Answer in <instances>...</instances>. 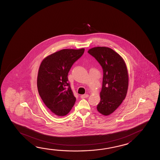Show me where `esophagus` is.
<instances>
[{
  "instance_id": "1",
  "label": "esophagus",
  "mask_w": 160,
  "mask_h": 160,
  "mask_svg": "<svg viewBox=\"0 0 160 160\" xmlns=\"http://www.w3.org/2000/svg\"><path fill=\"white\" fill-rule=\"evenodd\" d=\"M88 94H83V95H81V98L82 99L85 98H88Z\"/></svg>"
}]
</instances>
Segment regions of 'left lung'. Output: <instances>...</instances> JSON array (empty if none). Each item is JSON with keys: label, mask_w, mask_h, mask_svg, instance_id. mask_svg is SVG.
Returning a JSON list of instances; mask_svg holds the SVG:
<instances>
[{"label": "left lung", "mask_w": 160, "mask_h": 160, "mask_svg": "<svg viewBox=\"0 0 160 160\" xmlns=\"http://www.w3.org/2000/svg\"><path fill=\"white\" fill-rule=\"evenodd\" d=\"M88 53L98 62L103 72L101 101L97 110L104 116L114 112L126 97L129 77L126 64L122 58L112 48L97 47Z\"/></svg>", "instance_id": "1"}]
</instances>
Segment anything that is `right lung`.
Masks as SVG:
<instances>
[{"label": "right lung", "mask_w": 160, "mask_h": 160, "mask_svg": "<svg viewBox=\"0 0 160 160\" xmlns=\"http://www.w3.org/2000/svg\"><path fill=\"white\" fill-rule=\"evenodd\" d=\"M84 48L63 49L44 58L38 71L37 87L44 104L56 116L68 114L76 98L68 82V72Z\"/></svg>", "instance_id": "obj_1"}]
</instances>
